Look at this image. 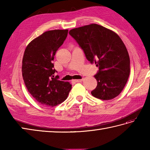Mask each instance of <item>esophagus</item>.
<instances>
[{"label":"esophagus","instance_id":"obj_1","mask_svg":"<svg viewBox=\"0 0 150 150\" xmlns=\"http://www.w3.org/2000/svg\"><path fill=\"white\" fill-rule=\"evenodd\" d=\"M83 81V79H77V80H73V81L75 82H82Z\"/></svg>","mask_w":150,"mask_h":150}]
</instances>
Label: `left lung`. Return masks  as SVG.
<instances>
[{"instance_id": "obj_1", "label": "left lung", "mask_w": 150, "mask_h": 150, "mask_svg": "<svg viewBox=\"0 0 150 150\" xmlns=\"http://www.w3.org/2000/svg\"><path fill=\"white\" fill-rule=\"evenodd\" d=\"M69 33L84 51L88 61L98 68L94 76L97 86L91 95L101 100L117 97L130 73L129 54L120 37L97 24L74 28Z\"/></svg>"}]
</instances>
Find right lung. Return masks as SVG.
<instances>
[{"label":"right lung","mask_w":150,"mask_h":150,"mask_svg":"<svg viewBox=\"0 0 150 150\" xmlns=\"http://www.w3.org/2000/svg\"><path fill=\"white\" fill-rule=\"evenodd\" d=\"M68 30L47 31L27 46L22 72L29 93L38 103L53 107L64 101L71 89L68 82L59 80L52 63L56 52L66 39Z\"/></svg>","instance_id":"obj_1"}]
</instances>
